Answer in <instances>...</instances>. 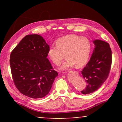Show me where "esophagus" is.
<instances>
[{
	"mask_svg": "<svg viewBox=\"0 0 122 122\" xmlns=\"http://www.w3.org/2000/svg\"><path fill=\"white\" fill-rule=\"evenodd\" d=\"M71 73H73V74H76V75H77V74H78V72L76 71H71Z\"/></svg>",
	"mask_w": 122,
	"mask_h": 122,
	"instance_id": "obj_1",
	"label": "esophagus"
}]
</instances>
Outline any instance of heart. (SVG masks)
Listing matches in <instances>:
<instances>
[{
    "label": "heart",
    "instance_id": "heart-1",
    "mask_svg": "<svg viewBox=\"0 0 122 122\" xmlns=\"http://www.w3.org/2000/svg\"><path fill=\"white\" fill-rule=\"evenodd\" d=\"M56 46H51L48 51V55L51 61L59 65L62 61L65 54L66 61L60 67L66 70L76 65L81 67L88 62L92 51V43L86 37L76 34H69L57 39Z\"/></svg>",
    "mask_w": 122,
    "mask_h": 122
}]
</instances>
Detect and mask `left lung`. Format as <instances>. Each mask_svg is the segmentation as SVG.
I'll return each instance as SVG.
<instances>
[{
  "label": "left lung",
  "mask_w": 122,
  "mask_h": 122,
  "mask_svg": "<svg viewBox=\"0 0 122 122\" xmlns=\"http://www.w3.org/2000/svg\"><path fill=\"white\" fill-rule=\"evenodd\" d=\"M95 48L89 61L81 71L86 86L81 91L83 94L92 93L98 89L110 73L112 53L110 45L104 41L95 40L93 41Z\"/></svg>",
  "instance_id": "1"
}]
</instances>
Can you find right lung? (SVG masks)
Here are the masks:
<instances>
[{"instance_id": "obj_1", "label": "right lung", "mask_w": 122, "mask_h": 122, "mask_svg": "<svg viewBox=\"0 0 122 122\" xmlns=\"http://www.w3.org/2000/svg\"><path fill=\"white\" fill-rule=\"evenodd\" d=\"M49 48L41 36L30 34L12 51L10 63L13 82L24 95L40 98L50 92L58 74L47 58Z\"/></svg>"}]
</instances>
